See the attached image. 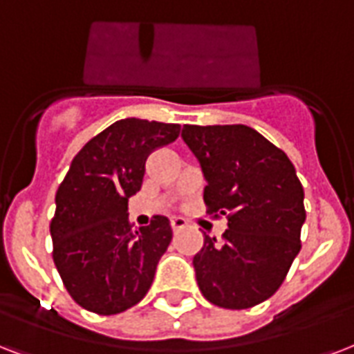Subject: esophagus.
Segmentation results:
<instances>
[{"label":"esophagus","instance_id":"esophagus-1","mask_svg":"<svg viewBox=\"0 0 354 354\" xmlns=\"http://www.w3.org/2000/svg\"><path fill=\"white\" fill-rule=\"evenodd\" d=\"M185 227H186V221L183 220V218H177V216L171 218V229H174L175 232H179L180 229H185Z\"/></svg>","mask_w":354,"mask_h":354}]
</instances>
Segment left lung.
<instances>
[{
	"instance_id": "left-lung-1",
	"label": "left lung",
	"mask_w": 354,
	"mask_h": 354,
	"mask_svg": "<svg viewBox=\"0 0 354 354\" xmlns=\"http://www.w3.org/2000/svg\"><path fill=\"white\" fill-rule=\"evenodd\" d=\"M208 212L225 214L223 243L205 234L194 270L205 299L242 310L270 299L301 249L305 192L286 153L248 125H185Z\"/></svg>"
}]
</instances>
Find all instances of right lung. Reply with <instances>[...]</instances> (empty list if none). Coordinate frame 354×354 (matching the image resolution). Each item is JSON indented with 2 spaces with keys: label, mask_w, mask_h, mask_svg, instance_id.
I'll return each instance as SVG.
<instances>
[{
  "label": "right lung",
  "mask_w": 354,
  "mask_h": 354,
  "mask_svg": "<svg viewBox=\"0 0 354 354\" xmlns=\"http://www.w3.org/2000/svg\"><path fill=\"white\" fill-rule=\"evenodd\" d=\"M179 133V123L125 118L90 140L70 164L49 231L60 279L86 310L120 314L151 288L174 231L166 216L133 229L129 199L142 186L147 157Z\"/></svg>",
  "instance_id": "obj_1"
}]
</instances>
